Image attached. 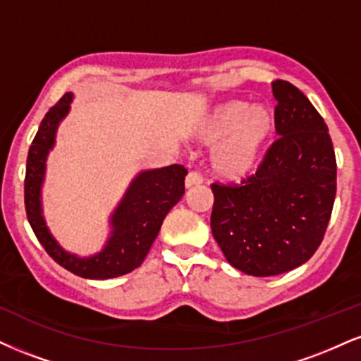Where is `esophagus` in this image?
Segmentation results:
<instances>
[{"label": "esophagus", "instance_id": "obj_1", "mask_svg": "<svg viewBox=\"0 0 361 361\" xmlns=\"http://www.w3.org/2000/svg\"><path fill=\"white\" fill-rule=\"evenodd\" d=\"M204 183V178H202L200 173L197 171H190L188 175H186V180H185V186L186 188H192V186H198Z\"/></svg>", "mask_w": 361, "mask_h": 361}]
</instances>
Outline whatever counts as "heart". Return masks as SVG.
<instances>
[{
  "instance_id": "1",
  "label": "heart",
  "mask_w": 361,
  "mask_h": 361,
  "mask_svg": "<svg viewBox=\"0 0 361 361\" xmlns=\"http://www.w3.org/2000/svg\"><path fill=\"white\" fill-rule=\"evenodd\" d=\"M273 130V115L264 105L231 100L215 106L195 127L197 142L212 146L210 169L226 181H241L258 168Z\"/></svg>"
}]
</instances>
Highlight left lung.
I'll return each instance as SVG.
<instances>
[{
	"mask_svg": "<svg viewBox=\"0 0 361 361\" xmlns=\"http://www.w3.org/2000/svg\"><path fill=\"white\" fill-rule=\"evenodd\" d=\"M280 135L241 185L212 183L210 227L226 259L252 276L300 267L324 239L336 156L324 118L292 82L273 81Z\"/></svg>",
	"mask_w": 361,
	"mask_h": 361,
	"instance_id": "1",
	"label": "left lung"
}]
</instances>
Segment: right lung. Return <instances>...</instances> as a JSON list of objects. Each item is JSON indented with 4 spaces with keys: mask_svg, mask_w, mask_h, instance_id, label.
Masks as SVG:
<instances>
[{
    "mask_svg": "<svg viewBox=\"0 0 361 361\" xmlns=\"http://www.w3.org/2000/svg\"><path fill=\"white\" fill-rule=\"evenodd\" d=\"M73 94L66 93L45 114L28 149L25 173V210L32 229L47 255L62 268L82 279L106 280L126 275L140 267L157 238L164 217L185 193L186 168L181 164L142 171L135 176L123 195L110 224V239L98 255L80 258L57 244L42 217L40 188H42L45 159L54 147L57 126L68 115Z\"/></svg>",
    "mask_w": 361,
    "mask_h": 361,
    "instance_id": "right-lung-1",
    "label": "right lung"
}]
</instances>
